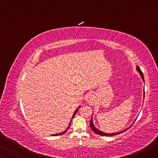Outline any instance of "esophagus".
Returning <instances> with one entry per match:
<instances>
[{
    "label": "esophagus",
    "instance_id": "obj_1",
    "mask_svg": "<svg viewBox=\"0 0 158 158\" xmlns=\"http://www.w3.org/2000/svg\"><path fill=\"white\" fill-rule=\"evenodd\" d=\"M85 101L89 103V104H92L94 103V95L92 94H87L86 98H85Z\"/></svg>",
    "mask_w": 158,
    "mask_h": 158
}]
</instances>
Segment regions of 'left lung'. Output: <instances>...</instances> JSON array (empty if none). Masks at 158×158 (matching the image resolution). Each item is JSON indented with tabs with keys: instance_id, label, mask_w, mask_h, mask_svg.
Listing matches in <instances>:
<instances>
[{
	"instance_id": "1",
	"label": "left lung",
	"mask_w": 158,
	"mask_h": 158,
	"mask_svg": "<svg viewBox=\"0 0 158 158\" xmlns=\"http://www.w3.org/2000/svg\"><path fill=\"white\" fill-rule=\"evenodd\" d=\"M136 69H137V71L139 72V75H140V76H141V78H142V79H143V82H144V75H143V72H141V69H140V68L139 67V66H137V68H136ZM144 98V96H143ZM135 120H136V119L135 120V121H134L133 123L131 124V125L130 126V127H127V128H126L125 130H122V131H118V132H115V133H105V132H103V131H100V130H98V128H96V127H95V126L94 125V123H93V119H92V118H91V120H90V127H91V129H92V130L94 131L95 133H96V134H98V135H102V136H113V135H118V134H120V133H122V132H124V131H126L127 130H128L129 129V128L133 124V123L134 122H135Z\"/></svg>"
}]
</instances>
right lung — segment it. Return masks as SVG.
Here are the masks:
<instances>
[{
	"label": "right lung",
	"instance_id": "add662e5",
	"mask_svg": "<svg viewBox=\"0 0 158 158\" xmlns=\"http://www.w3.org/2000/svg\"><path fill=\"white\" fill-rule=\"evenodd\" d=\"M79 107H80V106H79L78 107V108L76 109L75 110V112H74V113H73V116H72V119L74 117V116L75 115V114L77 113V111H78V110H79ZM71 122L72 121H70V122H69V125H68V127H67V129H66V130L65 131H64L63 132H61V133H56V134H52V136H56V135H62V134H64V133H66V131H67V130L69 129V126H70V124H71Z\"/></svg>",
	"mask_w": 158,
	"mask_h": 158
}]
</instances>
